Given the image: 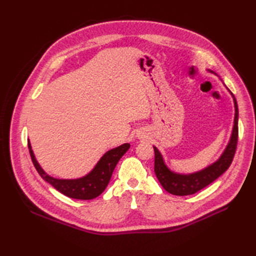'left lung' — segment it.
Masks as SVG:
<instances>
[{
	"label": "left lung",
	"mask_w": 256,
	"mask_h": 256,
	"mask_svg": "<svg viewBox=\"0 0 256 256\" xmlns=\"http://www.w3.org/2000/svg\"><path fill=\"white\" fill-rule=\"evenodd\" d=\"M233 96V94H232ZM236 106V116H234V126H233L232 136L230 143L228 144L224 153L221 155L219 160H216L209 167L204 168V170L190 174V175H179L168 170L167 166L164 164L162 157L156 148L155 152V166L154 170L156 177L158 179L160 184L166 192L176 196H188L196 194L199 190L206 187L211 182H214L216 178L220 177L228 168L230 167L231 162L234 157L238 138V103L234 96H233Z\"/></svg>",
	"instance_id": "1"
}]
</instances>
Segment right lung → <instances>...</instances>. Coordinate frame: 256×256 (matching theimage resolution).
Listing matches in <instances>:
<instances>
[{
	"mask_svg": "<svg viewBox=\"0 0 256 256\" xmlns=\"http://www.w3.org/2000/svg\"><path fill=\"white\" fill-rule=\"evenodd\" d=\"M28 148L32 164H34L36 170L44 180L50 182L59 192L64 194L69 198L91 200L96 198L98 196H100L104 192L108 182H110L114 168H116L120 158H121L130 148V144L125 143L121 146H118L116 148H113L106 152V153L101 157V160L89 175L79 179H72V180H67V179H57L47 175L35 160L30 144H28Z\"/></svg>",
	"mask_w": 256,
	"mask_h": 256,
	"instance_id": "1",
	"label": "right lung"
}]
</instances>
